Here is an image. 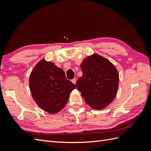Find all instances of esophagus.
Listing matches in <instances>:
<instances>
[{"instance_id":"esophagus-1","label":"esophagus","mask_w":151,"mask_h":151,"mask_svg":"<svg viewBox=\"0 0 151 151\" xmlns=\"http://www.w3.org/2000/svg\"><path fill=\"white\" fill-rule=\"evenodd\" d=\"M72 83L73 84H76V78H74V79H73L72 80Z\"/></svg>"}]
</instances>
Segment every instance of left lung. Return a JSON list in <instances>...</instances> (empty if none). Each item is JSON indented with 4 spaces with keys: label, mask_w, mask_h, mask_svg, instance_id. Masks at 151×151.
<instances>
[{
    "label": "left lung",
    "mask_w": 151,
    "mask_h": 151,
    "mask_svg": "<svg viewBox=\"0 0 151 151\" xmlns=\"http://www.w3.org/2000/svg\"><path fill=\"white\" fill-rule=\"evenodd\" d=\"M81 67L83 76L76 87L89 106L101 109L111 103L118 88L119 74L108 59L98 54L86 58Z\"/></svg>",
    "instance_id": "obj_1"
}]
</instances>
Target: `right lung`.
I'll use <instances>...</instances> for the list:
<instances>
[{"mask_svg":"<svg viewBox=\"0 0 151 151\" xmlns=\"http://www.w3.org/2000/svg\"><path fill=\"white\" fill-rule=\"evenodd\" d=\"M29 88L35 102L43 110L55 114L65 107L76 86L54 63L40 60L29 76Z\"/></svg>","mask_w":151,"mask_h":151,"instance_id":"right-lung-1","label":"right lung"}]
</instances>
